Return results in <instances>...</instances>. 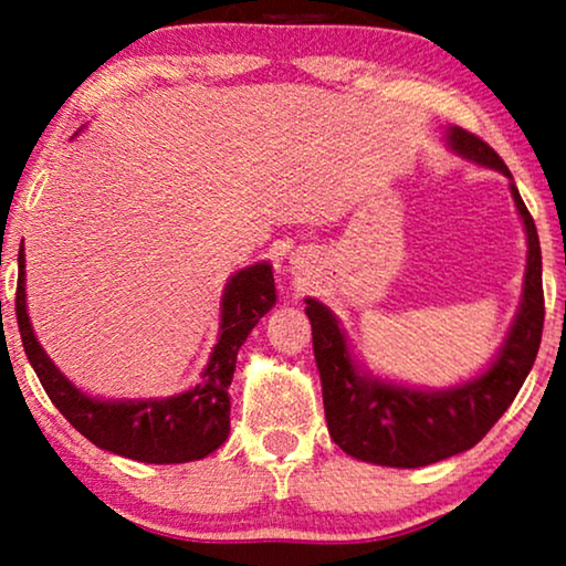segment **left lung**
<instances>
[{
	"label": "left lung",
	"instance_id": "1",
	"mask_svg": "<svg viewBox=\"0 0 566 566\" xmlns=\"http://www.w3.org/2000/svg\"><path fill=\"white\" fill-rule=\"evenodd\" d=\"M446 144L461 159L502 172L510 180L528 244L523 296L490 366L448 389H420L376 376L353 355L350 339L332 308L306 298L329 436L347 455L378 467L417 469L474 448L513 405L531 374L544 332L538 231L513 175L500 154L469 130L446 128Z\"/></svg>",
	"mask_w": 566,
	"mask_h": 566
}]
</instances>
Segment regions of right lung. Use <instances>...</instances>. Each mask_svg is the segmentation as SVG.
<instances>
[{"label":"right lung","instance_id":"1","mask_svg":"<svg viewBox=\"0 0 566 566\" xmlns=\"http://www.w3.org/2000/svg\"><path fill=\"white\" fill-rule=\"evenodd\" d=\"M18 298L14 314L30 366L41 378L53 405L84 438L103 451L144 463H185L206 459L229 438L237 353L262 316L275 306V277L268 260L237 270L223 285L219 339L200 381L188 391L161 399L90 397L61 374L38 343L25 301V252L18 254Z\"/></svg>","mask_w":566,"mask_h":566}]
</instances>
